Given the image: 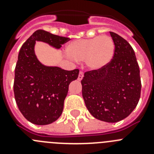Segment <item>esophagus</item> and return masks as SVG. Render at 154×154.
Instances as JSON below:
<instances>
[{
    "mask_svg": "<svg viewBox=\"0 0 154 154\" xmlns=\"http://www.w3.org/2000/svg\"><path fill=\"white\" fill-rule=\"evenodd\" d=\"M83 75H84L83 72L80 71L79 74V76H78V80H82V79L83 78Z\"/></svg>",
    "mask_w": 154,
    "mask_h": 154,
    "instance_id": "34e87169",
    "label": "esophagus"
}]
</instances>
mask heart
I'll return each mask as SVG.
<instances>
[{"label": "heart", "instance_id": "heart-1", "mask_svg": "<svg viewBox=\"0 0 154 154\" xmlns=\"http://www.w3.org/2000/svg\"><path fill=\"white\" fill-rule=\"evenodd\" d=\"M66 52L73 60H84L89 70L97 71L111 62L115 52V45L111 37L101 35L72 41L68 44Z\"/></svg>", "mask_w": 154, "mask_h": 154}]
</instances>
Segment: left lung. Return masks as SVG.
Returning a JSON list of instances; mask_svg holds the SVG:
<instances>
[{"label": "left lung", "mask_w": 154, "mask_h": 154, "mask_svg": "<svg viewBox=\"0 0 154 154\" xmlns=\"http://www.w3.org/2000/svg\"><path fill=\"white\" fill-rule=\"evenodd\" d=\"M113 58L104 68L84 74L81 83L85 106L96 119L116 123L130 115L140 98V68L127 41L110 32Z\"/></svg>", "instance_id": "left-lung-1"}]
</instances>
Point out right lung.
Returning a JSON list of instances; mask_svg holds the SVG:
<instances>
[{
    "label": "right lung",
    "mask_w": 154,
    "mask_h": 154,
    "mask_svg": "<svg viewBox=\"0 0 154 154\" xmlns=\"http://www.w3.org/2000/svg\"><path fill=\"white\" fill-rule=\"evenodd\" d=\"M69 38L37 30L21 46L15 67L14 92L24 118L36 125H48L62 113L69 84L77 79L79 69L67 71L58 66H47L37 58L36 42L59 49Z\"/></svg>",
    "instance_id": "1"
}]
</instances>
